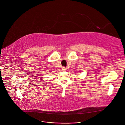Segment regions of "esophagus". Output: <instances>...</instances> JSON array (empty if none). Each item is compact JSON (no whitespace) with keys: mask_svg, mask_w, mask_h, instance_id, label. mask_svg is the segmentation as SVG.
Returning a JSON list of instances; mask_svg holds the SVG:
<instances>
[{"mask_svg":"<svg viewBox=\"0 0 125 125\" xmlns=\"http://www.w3.org/2000/svg\"><path fill=\"white\" fill-rule=\"evenodd\" d=\"M62 70L63 71H66V68H65V67H62Z\"/></svg>","mask_w":125,"mask_h":125,"instance_id":"obj_1","label":"esophagus"}]
</instances>
